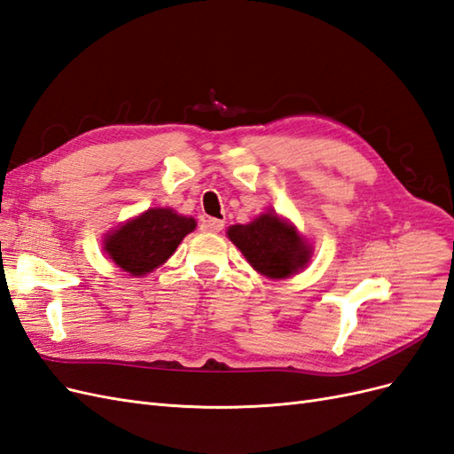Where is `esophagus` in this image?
I'll return each instance as SVG.
<instances>
[{
  "mask_svg": "<svg viewBox=\"0 0 454 454\" xmlns=\"http://www.w3.org/2000/svg\"><path fill=\"white\" fill-rule=\"evenodd\" d=\"M222 229H223V222L215 217H206L200 223V231H204V232H219Z\"/></svg>",
  "mask_w": 454,
  "mask_h": 454,
  "instance_id": "obj_1",
  "label": "esophagus"
}]
</instances>
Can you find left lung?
<instances>
[{
    "label": "left lung",
    "mask_w": 454,
    "mask_h": 454,
    "mask_svg": "<svg viewBox=\"0 0 454 454\" xmlns=\"http://www.w3.org/2000/svg\"><path fill=\"white\" fill-rule=\"evenodd\" d=\"M227 237L259 274L272 280L292 277L312 255L295 225L274 212L261 214L248 225H231Z\"/></svg>",
    "instance_id": "obj_1"
}]
</instances>
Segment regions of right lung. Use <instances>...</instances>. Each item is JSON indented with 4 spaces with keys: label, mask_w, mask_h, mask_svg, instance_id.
I'll return each mask as SVG.
<instances>
[{
    "label": "right lung",
    "mask_w": 454,
    "mask_h": 454,
    "mask_svg": "<svg viewBox=\"0 0 454 454\" xmlns=\"http://www.w3.org/2000/svg\"><path fill=\"white\" fill-rule=\"evenodd\" d=\"M195 227L193 217L172 208H149L106 235L104 252L130 277H142L160 267Z\"/></svg>",
    "instance_id": "add662e5"
}]
</instances>
